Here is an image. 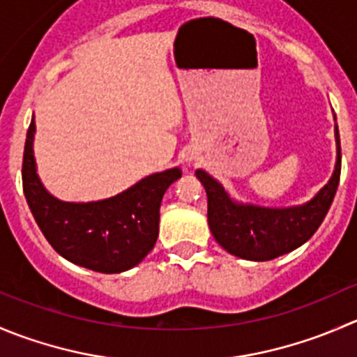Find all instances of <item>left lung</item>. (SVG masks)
Listing matches in <instances>:
<instances>
[{
  "instance_id": "1",
  "label": "left lung",
  "mask_w": 357,
  "mask_h": 357,
  "mask_svg": "<svg viewBox=\"0 0 357 357\" xmlns=\"http://www.w3.org/2000/svg\"><path fill=\"white\" fill-rule=\"evenodd\" d=\"M337 164L328 185L312 200L295 207H272L238 204L228 197L223 186L206 171L197 169L207 193V223L218 244L230 255L251 261H268L305 244L330 211L340 181V136L335 127Z\"/></svg>"
}]
</instances>
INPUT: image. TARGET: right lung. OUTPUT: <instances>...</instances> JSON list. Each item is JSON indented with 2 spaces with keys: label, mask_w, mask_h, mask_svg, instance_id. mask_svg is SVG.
Here are the masks:
<instances>
[{
  "label": "right lung",
  "mask_w": 357,
  "mask_h": 357,
  "mask_svg": "<svg viewBox=\"0 0 357 357\" xmlns=\"http://www.w3.org/2000/svg\"><path fill=\"white\" fill-rule=\"evenodd\" d=\"M34 130L33 119L24 146L22 186L52 248L68 261L101 274H120L143 261L157 242L162 197L181 178V169L146 176L126 192L98 202H62L43 188L36 174Z\"/></svg>",
  "instance_id": "right-lung-1"
}]
</instances>
